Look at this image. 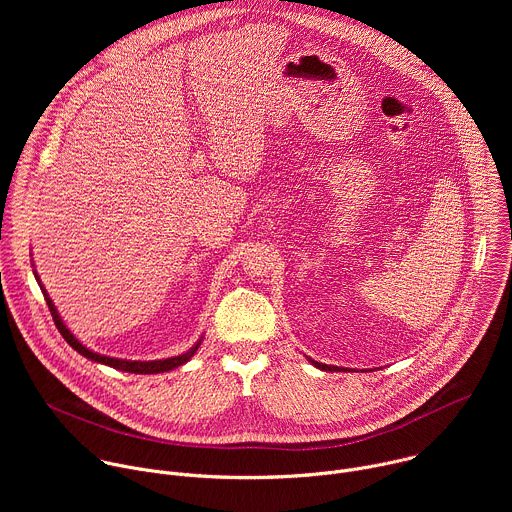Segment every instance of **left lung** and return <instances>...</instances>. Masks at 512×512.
I'll use <instances>...</instances> for the list:
<instances>
[{"mask_svg": "<svg viewBox=\"0 0 512 512\" xmlns=\"http://www.w3.org/2000/svg\"><path fill=\"white\" fill-rule=\"evenodd\" d=\"M312 364H314V367H318L320 371H346V369H338V367H330V364H322V362H318V360H310Z\"/></svg>", "mask_w": 512, "mask_h": 512, "instance_id": "left-lung-1", "label": "left lung"}]
</instances>
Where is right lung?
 Returning a JSON list of instances; mask_svg holds the SVG:
<instances>
[{"label": "right lung", "mask_w": 512, "mask_h": 512, "mask_svg": "<svg viewBox=\"0 0 512 512\" xmlns=\"http://www.w3.org/2000/svg\"><path fill=\"white\" fill-rule=\"evenodd\" d=\"M34 273H36V271H34ZM36 279H38V283H40L38 273H36ZM40 289H42L44 300H46V304H48V308H50V314H52V320H54L58 332L62 334V338H64L72 348H75L79 354L87 356L89 360L107 364V367H113V369H117V371L135 373V375H154V373H166V371L178 369V367H182L184 362H188V360L196 354V350H198V346H200V342H202V340H198V342H196L188 352H184V354H178V356H172V358H162V360H125V358H111V356H105V354H97V352L89 350L87 346H83V344L75 338V334H72V332L64 326V322L60 320V316H58V312H56L52 300L48 298V294H46V289H44L42 283H40Z\"/></svg>", "instance_id": "1"}]
</instances>
